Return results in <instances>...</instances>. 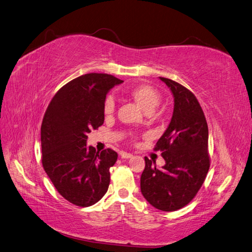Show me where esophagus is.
<instances>
[{
  "instance_id": "esophagus-1",
  "label": "esophagus",
  "mask_w": 252,
  "mask_h": 252,
  "mask_svg": "<svg viewBox=\"0 0 252 252\" xmlns=\"http://www.w3.org/2000/svg\"><path fill=\"white\" fill-rule=\"evenodd\" d=\"M121 158H126V159H128V158H132L133 155L131 153H126V152H120Z\"/></svg>"
}]
</instances>
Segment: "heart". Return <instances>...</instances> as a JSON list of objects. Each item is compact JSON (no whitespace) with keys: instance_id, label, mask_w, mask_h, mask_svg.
<instances>
[{"instance_id":"heart-1","label":"heart","mask_w":252,"mask_h":252,"mask_svg":"<svg viewBox=\"0 0 252 252\" xmlns=\"http://www.w3.org/2000/svg\"><path fill=\"white\" fill-rule=\"evenodd\" d=\"M128 96L135 100L141 109L147 113H151L155 110V107L160 102V94L153 86L149 84H138L133 86L127 92ZM115 103L112 98H107L104 102L103 112L105 115H111L114 112Z\"/></svg>"}]
</instances>
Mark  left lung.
Here are the masks:
<instances>
[{"label":"left lung","instance_id":"1","mask_svg":"<svg viewBox=\"0 0 252 252\" xmlns=\"http://www.w3.org/2000/svg\"><path fill=\"white\" fill-rule=\"evenodd\" d=\"M173 94L174 110L170 124L158 139L164 166H153L145 157L140 177L143 197L156 209L176 211L188 205L204 184L210 167L208 153V126L196 97L185 86L159 77Z\"/></svg>","mask_w":252,"mask_h":252}]
</instances>
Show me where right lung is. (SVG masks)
Returning <instances> with one entry per match:
<instances>
[{
	"label": "right lung",
	"mask_w": 252,
	"mask_h": 252,
	"mask_svg": "<svg viewBox=\"0 0 252 252\" xmlns=\"http://www.w3.org/2000/svg\"><path fill=\"white\" fill-rule=\"evenodd\" d=\"M124 81L107 74H85L56 93L41 126L42 164L61 195L79 207L99 202L109 189L112 149L97 152L88 134L103 125L106 94Z\"/></svg>",
	"instance_id": "obj_1"
}]
</instances>
